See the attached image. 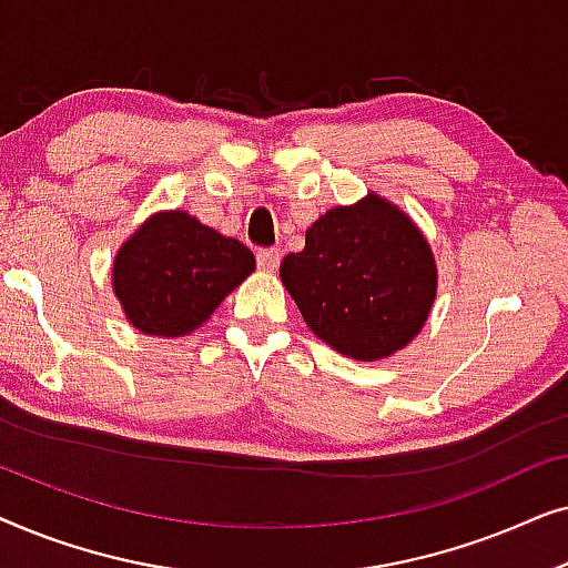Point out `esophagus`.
Wrapping results in <instances>:
<instances>
[{
	"label": "esophagus",
	"mask_w": 568,
	"mask_h": 568,
	"mask_svg": "<svg viewBox=\"0 0 568 568\" xmlns=\"http://www.w3.org/2000/svg\"><path fill=\"white\" fill-rule=\"evenodd\" d=\"M255 258H258L261 271L274 274V271L278 268V261H282V251H276V247H263V251L255 253Z\"/></svg>",
	"instance_id": "34e87169"
}]
</instances>
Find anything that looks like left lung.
Listing matches in <instances>:
<instances>
[{"label":"left lung","mask_w":568,"mask_h":568,"mask_svg":"<svg viewBox=\"0 0 568 568\" xmlns=\"http://www.w3.org/2000/svg\"><path fill=\"white\" fill-rule=\"evenodd\" d=\"M278 276L307 328L356 362L408 346L429 321L439 282L429 240L375 191L317 216Z\"/></svg>","instance_id":"8db88e82"}]
</instances>
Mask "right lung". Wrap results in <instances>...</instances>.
Returning <instances> with one entry per match:
<instances>
[{"mask_svg":"<svg viewBox=\"0 0 568 568\" xmlns=\"http://www.w3.org/2000/svg\"><path fill=\"white\" fill-rule=\"evenodd\" d=\"M253 271L251 247L183 209H170L146 216L123 240L111 284L139 333L181 338L201 328Z\"/></svg>","mask_w":568,"mask_h":568,"instance_id":"add662e5","label":"right lung"}]
</instances>
